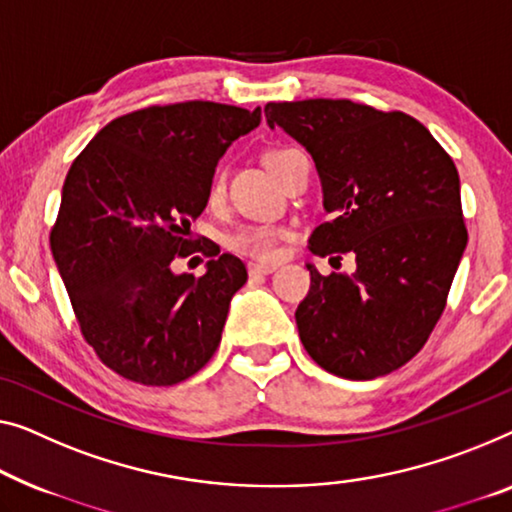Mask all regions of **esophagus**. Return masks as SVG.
I'll use <instances>...</instances> for the list:
<instances>
[{
  "label": "esophagus",
  "mask_w": 512,
  "mask_h": 512,
  "mask_svg": "<svg viewBox=\"0 0 512 512\" xmlns=\"http://www.w3.org/2000/svg\"><path fill=\"white\" fill-rule=\"evenodd\" d=\"M276 264H264V262H250L248 264V273L250 276H269V273L276 271Z\"/></svg>",
  "instance_id": "obj_1"
}]
</instances>
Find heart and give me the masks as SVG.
Returning a JSON list of instances; mask_svg holds the SVG:
<instances>
[{
	"instance_id": "heart-1",
	"label": "heart",
	"mask_w": 512,
	"mask_h": 512,
	"mask_svg": "<svg viewBox=\"0 0 512 512\" xmlns=\"http://www.w3.org/2000/svg\"><path fill=\"white\" fill-rule=\"evenodd\" d=\"M296 149H273L269 156H266V163L273 172L278 174L280 165L285 163V158L289 154H294ZM223 188H225V179L223 174H216L209 186V200H218L220 195H223ZM280 236L282 232L278 227L273 225H262V223H250V225H241L236 227V230L227 236V246L236 253L241 255H248V257H255V259H273L278 255V243H280Z\"/></svg>"
}]
</instances>
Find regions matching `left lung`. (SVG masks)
Listing matches in <instances>:
<instances>
[{"mask_svg":"<svg viewBox=\"0 0 512 512\" xmlns=\"http://www.w3.org/2000/svg\"><path fill=\"white\" fill-rule=\"evenodd\" d=\"M264 114L310 151L322 179L331 220L310 250L356 262L329 276L308 264L296 310L305 352L345 379L388 375L430 338L467 248L453 158L409 114L347 98L266 103Z\"/></svg>","mask_w":512,"mask_h":512,"instance_id":"obj_1","label":"left lung"}]
</instances>
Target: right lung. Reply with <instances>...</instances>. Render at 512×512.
I'll return each mask as SVG.
<instances>
[{"mask_svg": "<svg viewBox=\"0 0 512 512\" xmlns=\"http://www.w3.org/2000/svg\"><path fill=\"white\" fill-rule=\"evenodd\" d=\"M262 110L186 101L112 119L73 160L50 248L87 345L124 379L172 386L209 363L236 289L239 257L190 236L220 156ZM211 256L202 279L181 256Z\"/></svg>", "mask_w": 512, "mask_h": 512, "instance_id": "1", "label": "right lung"}]
</instances>
